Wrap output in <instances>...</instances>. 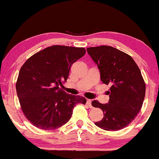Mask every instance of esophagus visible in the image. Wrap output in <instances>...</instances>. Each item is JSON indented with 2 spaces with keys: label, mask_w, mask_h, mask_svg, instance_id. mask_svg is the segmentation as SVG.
I'll list each match as a JSON object with an SVG mask.
<instances>
[{
  "label": "esophagus",
  "mask_w": 159,
  "mask_h": 159,
  "mask_svg": "<svg viewBox=\"0 0 159 159\" xmlns=\"http://www.w3.org/2000/svg\"><path fill=\"white\" fill-rule=\"evenodd\" d=\"M91 102H92V101H91L90 99H87V105H88V107H90V108H92L93 107L92 105H91Z\"/></svg>",
  "instance_id": "esophagus-1"
}]
</instances>
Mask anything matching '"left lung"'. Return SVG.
I'll return each mask as SVG.
<instances>
[{"mask_svg":"<svg viewBox=\"0 0 159 159\" xmlns=\"http://www.w3.org/2000/svg\"><path fill=\"white\" fill-rule=\"evenodd\" d=\"M87 51L97 65L102 82L111 85L107 92L108 103L92 102L104 114L95 125L104 130H120L132 123L143 105L146 85L140 69L132 57L111 46L90 47Z\"/></svg>","mask_w":159,"mask_h":159,"instance_id":"left-lung-1","label":"left lung"}]
</instances>
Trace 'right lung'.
Here are the masks:
<instances>
[{"instance_id":"right-lung-1","label":"right lung","mask_w":159,"mask_h":159,"mask_svg":"<svg viewBox=\"0 0 159 159\" xmlns=\"http://www.w3.org/2000/svg\"><path fill=\"white\" fill-rule=\"evenodd\" d=\"M84 48L53 45L36 53L24 63L16 82L21 110L34 126L55 129L69 121L75 105L86 98L60 88L71 66L85 54Z\"/></svg>"}]
</instances>
